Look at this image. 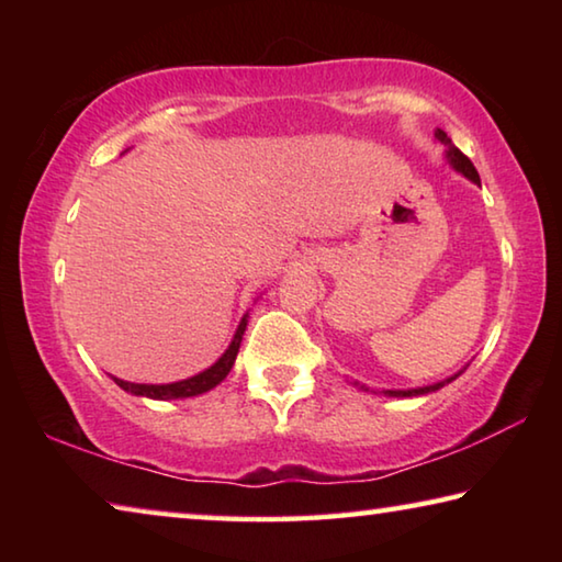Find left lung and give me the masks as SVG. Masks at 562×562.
Listing matches in <instances>:
<instances>
[{
	"label": "left lung",
	"mask_w": 562,
	"mask_h": 562,
	"mask_svg": "<svg viewBox=\"0 0 562 562\" xmlns=\"http://www.w3.org/2000/svg\"><path fill=\"white\" fill-rule=\"evenodd\" d=\"M436 138L441 140V144H446L449 146V150H446V154H449V158H451V164H453V168L456 170H461V173L465 176V178H471L473 183H479L481 186V178H479V170L473 168V164L469 158H465L459 148H456L453 144H451V138L446 136L443 131H436ZM456 376H451V379H446V382H439V384H434V386H422V389H408V392H384L386 396H418V394H429V392H436V389H441L443 384H449V382H453Z\"/></svg>",
	"instance_id": "1"
}]
</instances>
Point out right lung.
Segmentation results:
<instances>
[{
	"label": "right lung",
	"instance_id": "right-lung-1",
	"mask_svg": "<svg viewBox=\"0 0 562 562\" xmlns=\"http://www.w3.org/2000/svg\"><path fill=\"white\" fill-rule=\"evenodd\" d=\"M245 325H247V317H243L240 327H237L235 337H233V345L225 349V355L215 361L211 369H205V372L183 379V382H176V384H131V382H123V379L113 376V382H116L123 392H131L136 396H148V398H186V396H198L207 392V389H213L223 382L231 372L233 364H235V357H237V349H240V341L245 335Z\"/></svg>",
	"mask_w": 562,
	"mask_h": 562
}]
</instances>
